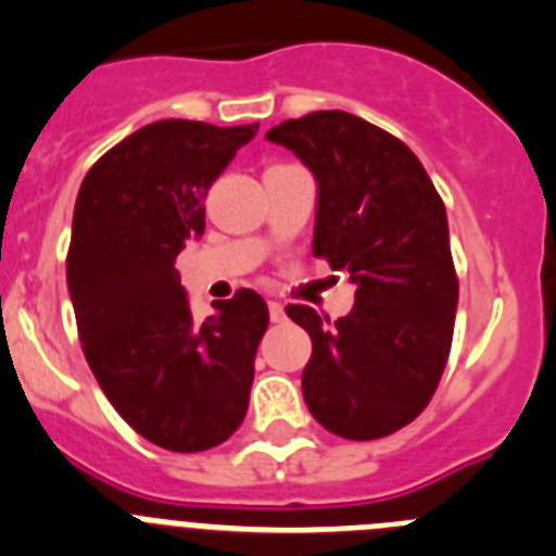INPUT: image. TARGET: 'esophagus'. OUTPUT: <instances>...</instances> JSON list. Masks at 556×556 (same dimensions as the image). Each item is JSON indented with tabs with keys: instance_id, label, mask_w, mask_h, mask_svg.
I'll return each mask as SVG.
<instances>
[{
	"instance_id": "1",
	"label": "esophagus",
	"mask_w": 556,
	"mask_h": 556,
	"mask_svg": "<svg viewBox=\"0 0 556 556\" xmlns=\"http://www.w3.org/2000/svg\"><path fill=\"white\" fill-rule=\"evenodd\" d=\"M267 306H269V320H273V323H283V320H287V312H283L281 303L269 301Z\"/></svg>"
}]
</instances>
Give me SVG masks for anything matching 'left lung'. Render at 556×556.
Returning <instances> with one entry per match:
<instances>
[{
	"label": "left lung",
	"mask_w": 556,
	"mask_h": 556,
	"mask_svg": "<svg viewBox=\"0 0 556 556\" xmlns=\"http://www.w3.org/2000/svg\"><path fill=\"white\" fill-rule=\"evenodd\" d=\"M317 180L314 255L356 287L351 314H287L312 337L308 412L331 434L378 440L429 406L454 337L459 281L448 217L401 139L345 111H314L267 132Z\"/></svg>",
	"instance_id": "8db88e82"
}]
</instances>
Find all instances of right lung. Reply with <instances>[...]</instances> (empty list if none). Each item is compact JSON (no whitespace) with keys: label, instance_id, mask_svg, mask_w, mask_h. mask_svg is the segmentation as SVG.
I'll use <instances>...</instances> for the list:
<instances>
[{"label":"right lung","instance_id":"add662e5","mask_svg":"<svg viewBox=\"0 0 556 556\" xmlns=\"http://www.w3.org/2000/svg\"><path fill=\"white\" fill-rule=\"evenodd\" d=\"M255 130L152 122L88 169L75 203L66 283L88 367L132 429L178 454L239 429L269 323L253 289L198 323L175 269L203 236L211 184Z\"/></svg>","mask_w":556,"mask_h":556}]
</instances>
